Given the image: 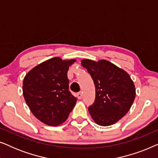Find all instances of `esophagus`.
Instances as JSON below:
<instances>
[{"mask_svg": "<svg viewBox=\"0 0 158 158\" xmlns=\"http://www.w3.org/2000/svg\"><path fill=\"white\" fill-rule=\"evenodd\" d=\"M77 98H78V99H81L82 97H83V94H82L81 92H79V93H77Z\"/></svg>", "mask_w": 158, "mask_h": 158, "instance_id": "34e87169", "label": "esophagus"}]
</instances>
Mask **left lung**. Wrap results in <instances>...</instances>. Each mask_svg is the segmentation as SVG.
<instances>
[{
    "label": "left lung",
    "mask_w": 158,
    "mask_h": 158,
    "mask_svg": "<svg viewBox=\"0 0 158 158\" xmlns=\"http://www.w3.org/2000/svg\"><path fill=\"white\" fill-rule=\"evenodd\" d=\"M81 64L87 69L96 87V98L88 108L91 117L100 126H110L129 111L136 96L134 82L126 71L111 62L84 59Z\"/></svg>",
    "instance_id": "obj_1"
}]
</instances>
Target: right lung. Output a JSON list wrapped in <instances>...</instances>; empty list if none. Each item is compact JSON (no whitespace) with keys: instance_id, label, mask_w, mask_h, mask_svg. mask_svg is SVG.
<instances>
[{"instance_id":"right-lung-1","label":"right lung","mask_w":158,"mask_h":158,"mask_svg":"<svg viewBox=\"0 0 158 158\" xmlns=\"http://www.w3.org/2000/svg\"><path fill=\"white\" fill-rule=\"evenodd\" d=\"M76 60L56 57L42 62L26 75L23 95L30 111L49 126H58L68 118L77 98L69 90L68 71Z\"/></svg>"}]
</instances>
